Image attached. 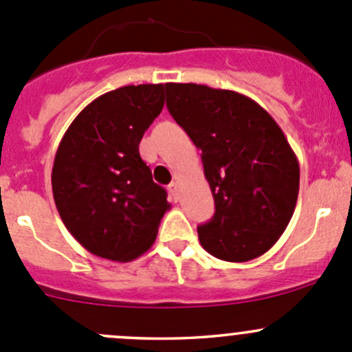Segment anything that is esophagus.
Masks as SVG:
<instances>
[{
    "label": "esophagus",
    "mask_w": 352,
    "mask_h": 352,
    "mask_svg": "<svg viewBox=\"0 0 352 352\" xmlns=\"http://www.w3.org/2000/svg\"><path fill=\"white\" fill-rule=\"evenodd\" d=\"M168 190H170V194H172L173 199L179 197V182H177V180H173V182L168 186Z\"/></svg>",
    "instance_id": "obj_1"
}]
</instances>
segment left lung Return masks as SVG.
I'll return each mask as SVG.
<instances>
[{"mask_svg": "<svg viewBox=\"0 0 352 352\" xmlns=\"http://www.w3.org/2000/svg\"><path fill=\"white\" fill-rule=\"evenodd\" d=\"M165 88L168 112L202 151L214 197V216L197 228L199 242L226 262L261 257L285 233L300 190V165L285 133L236 91L196 83Z\"/></svg>", "mask_w": 352, "mask_h": 352, "instance_id": "1", "label": "left lung"}]
</instances>
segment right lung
<instances>
[{"instance_id":"1","label":"right lung","mask_w":352,"mask_h":352,"mask_svg":"<svg viewBox=\"0 0 352 352\" xmlns=\"http://www.w3.org/2000/svg\"><path fill=\"white\" fill-rule=\"evenodd\" d=\"M165 85H127L95 98L56 151L52 194L67 232L90 254L129 262L151 247L170 209L140 141L165 104Z\"/></svg>"}]
</instances>
